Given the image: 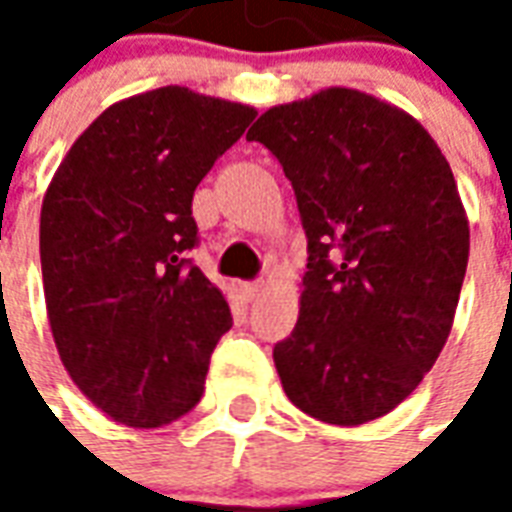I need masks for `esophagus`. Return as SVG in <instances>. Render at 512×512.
<instances>
[{
    "mask_svg": "<svg viewBox=\"0 0 512 512\" xmlns=\"http://www.w3.org/2000/svg\"><path fill=\"white\" fill-rule=\"evenodd\" d=\"M241 293H244L246 301H255L263 293V285L260 282H246V285H241Z\"/></svg>",
    "mask_w": 512,
    "mask_h": 512,
    "instance_id": "obj_1",
    "label": "esophagus"
}]
</instances>
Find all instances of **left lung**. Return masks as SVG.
I'll return each mask as SVG.
<instances>
[{
    "label": "left lung",
    "mask_w": 512,
    "mask_h": 512,
    "mask_svg": "<svg viewBox=\"0 0 512 512\" xmlns=\"http://www.w3.org/2000/svg\"><path fill=\"white\" fill-rule=\"evenodd\" d=\"M246 139L279 158L307 230L299 321L274 345L293 406L365 425L406 400L450 337L469 219L436 139L354 87L271 106Z\"/></svg>",
    "instance_id": "1"
}]
</instances>
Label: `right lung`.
Masks as SVG:
<instances>
[{"instance_id": "add662e5", "label": "right lung", "mask_w": 512, "mask_h": 512, "mask_svg": "<svg viewBox=\"0 0 512 512\" xmlns=\"http://www.w3.org/2000/svg\"><path fill=\"white\" fill-rule=\"evenodd\" d=\"M255 115L178 84L131 95L84 128L43 194L57 354L82 395L126 428L189 414L233 326L222 290L183 252L197 244V183Z\"/></svg>"}]
</instances>
